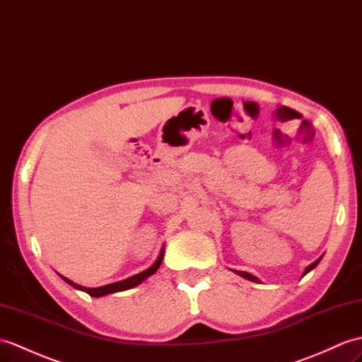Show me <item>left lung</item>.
<instances>
[{
    "label": "left lung",
    "mask_w": 362,
    "mask_h": 362,
    "mask_svg": "<svg viewBox=\"0 0 362 362\" xmlns=\"http://www.w3.org/2000/svg\"><path fill=\"white\" fill-rule=\"evenodd\" d=\"M321 259H322V256L321 257H319V259H316L315 260V262L313 264H310L307 268H305V270H304V274H302V276H305L308 272H312L313 270V268L319 264V262H321ZM234 272H236V270H234ZM239 276H242V277H245V279H248V281H253V282H259V279H257V277L256 276H253V274H250V273H247V272H236Z\"/></svg>",
    "instance_id": "8db88e82"
}]
</instances>
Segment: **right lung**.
<instances>
[{
  "label": "right lung",
  "mask_w": 362,
  "mask_h": 362,
  "mask_svg": "<svg viewBox=\"0 0 362 362\" xmlns=\"http://www.w3.org/2000/svg\"><path fill=\"white\" fill-rule=\"evenodd\" d=\"M163 251H165V248H162V251H160V255H158V257H157V260L156 262L151 265L148 270H145V272H141V273H139V274H134V276H131V277H128V279H124V281H120V282H114V284H107V285H103V287H97V288H88V287H83V285H78V284H75V282H72L71 279H67V277H64V276H62V279L64 281V282H67L69 285H72L74 288H77V290H81V291H85V293H88L89 296H94V298H102V296H106V295H111V293H117V291H124V290H129V288H132V287H137L139 284H141L143 281L145 279H148V277L151 276V274H154L157 270H158V267H160V264H162V260H163Z\"/></svg>",
  "instance_id": "obj_1"
}]
</instances>
